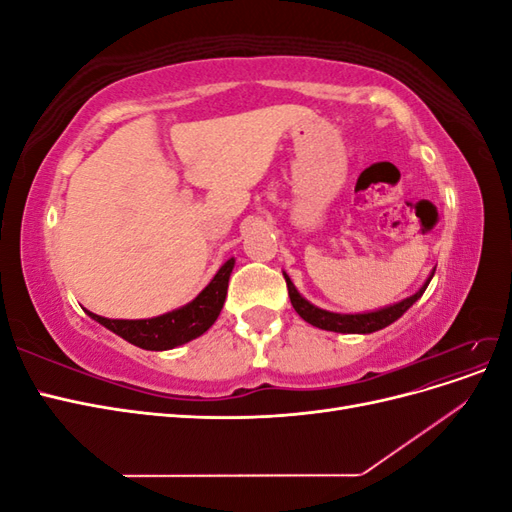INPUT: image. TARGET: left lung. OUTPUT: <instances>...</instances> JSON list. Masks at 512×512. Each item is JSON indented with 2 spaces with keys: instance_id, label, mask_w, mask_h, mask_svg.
I'll return each instance as SVG.
<instances>
[{
  "instance_id": "left-lung-1",
  "label": "left lung",
  "mask_w": 512,
  "mask_h": 512,
  "mask_svg": "<svg viewBox=\"0 0 512 512\" xmlns=\"http://www.w3.org/2000/svg\"><path fill=\"white\" fill-rule=\"evenodd\" d=\"M284 277H286L288 297H290L294 312H297L305 322L314 324V327H318V329L335 331V333H374V331L389 327L391 322H395L397 318L404 316L408 309L423 297V292L429 286L433 273L427 277V282L423 284V288L418 290L416 294H412V297L399 301V303H393L389 307L376 309V312H367V314H335V312H327V309H320V307L312 305L307 299L301 297L299 290L294 288V284L290 282V277L286 273H284Z\"/></svg>"
}]
</instances>
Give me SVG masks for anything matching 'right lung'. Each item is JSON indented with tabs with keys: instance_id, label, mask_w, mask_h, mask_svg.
Returning a JSON list of instances; mask_svg holds the SVG:
<instances>
[{
	"instance_id": "right-lung-1",
	"label": "right lung",
	"mask_w": 512,
	"mask_h": 512,
	"mask_svg": "<svg viewBox=\"0 0 512 512\" xmlns=\"http://www.w3.org/2000/svg\"><path fill=\"white\" fill-rule=\"evenodd\" d=\"M232 267H235V258H228L220 271L215 273L209 286L198 294V297L183 305L179 309H173V312L156 316V318H147V320H111V318H102L98 314L87 312L96 322H100L102 327L108 331H113L115 335L123 337L126 342L143 348V350H170L181 344H188L198 335H203L211 324L218 320L224 299H226V290H228V280Z\"/></svg>"
}]
</instances>
